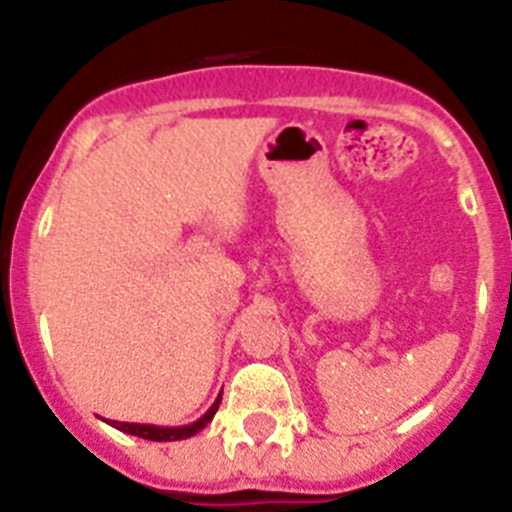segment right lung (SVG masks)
<instances>
[{
	"label": "right lung",
	"mask_w": 512,
	"mask_h": 512,
	"mask_svg": "<svg viewBox=\"0 0 512 512\" xmlns=\"http://www.w3.org/2000/svg\"><path fill=\"white\" fill-rule=\"evenodd\" d=\"M220 400H223V392L217 395V400L212 402V408L202 415L200 420H194L189 425H148V423H117V420H107L112 428L122 433H130V436L148 438V441H182V438H192L194 433H200L212 418H215L217 408H220Z\"/></svg>",
	"instance_id": "add662e5"
}]
</instances>
